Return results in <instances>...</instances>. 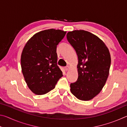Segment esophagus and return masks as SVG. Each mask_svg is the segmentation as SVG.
Masks as SVG:
<instances>
[{"instance_id":"esophagus-1","label":"esophagus","mask_w":127,"mask_h":127,"mask_svg":"<svg viewBox=\"0 0 127 127\" xmlns=\"http://www.w3.org/2000/svg\"><path fill=\"white\" fill-rule=\"evenodd\" d=\"M65 70L66 71H68V70H69V66H66L65 67Z\"/></svg>"}]
</instances>
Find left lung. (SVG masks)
Returning <instances> with one entry per match:
<instances>
[{
    "label": "left lung",
    "mask_w": 127,
    "mask_h": 127,
    "mask_svg": "<svg viewBox=\"0 0 127 127\" xmlns=\"http://www.w3.org/2000/svg\"><path fill=\"white\" fill-rule=\"evenodd\" d=\"M78 56V77L70 91L79 100H90L100 93L109 76L111 58L109 49L97 36L84 30L66 34Z\"/></svg>",
    "instance_id": "left-lung-1"
}]
</instances>
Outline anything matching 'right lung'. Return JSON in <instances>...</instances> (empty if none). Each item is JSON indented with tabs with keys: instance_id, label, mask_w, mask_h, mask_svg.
<instances>
[{
	"instance_id": "add662e5",
	"label": "right lung",
	"mask_w": 127,
	"mask_h": 127,
	"mask_svg": "<svg viewBox=\"0 0 127 127\" xmlns=\"http://www.w3.org/2000/svg\"><path fill=\"white\" fill-rule=\"evenodd\" d=\"M66 32L53 29L40 31L28 41L23 49L22 72L28 87L36 95L53 90L63 76L57 65V47Z\"/></svg>"
}]
</instances>
